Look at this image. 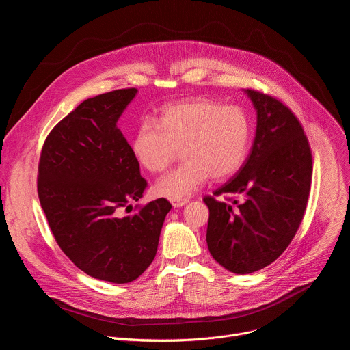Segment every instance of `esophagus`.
<instances>
[{"instance_id":"1","label":"esophagus","mask_w":350,"mask_h":350,"mask_svg":"<svg viewBox=\"0 0 350 350\" xmlns=\"http://www.w3.org/2000/svg\"><path fill=\"white\" fill-rule=\"evenodd\" d=\"M171 204L174 208H179L187 204V200H171Z\"/></svg>"}]
</instances>
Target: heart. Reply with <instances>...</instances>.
Instances as JSON below:
<instances>
[{
  "mask_svg": "<svg viewBox=\"0 0 350 350\" xmlns=\"http://www.w3.org/2000/svg\"><path fill=\"white\" fill-rule=\"evenodd\" d=\"M251 142V121L237 106L209 99H191L161 110L159 124L144 120L137 125L132 150L149 172L168 168L182 150L185 161L159 179L154 193L185 200L209 176L225 179L243 164Z\"/></svg>",
  "mask_w": 350,
  "mask_h": 350,
  "instance_id": "heart-1",
  "label": "heart"
}]
</instances>
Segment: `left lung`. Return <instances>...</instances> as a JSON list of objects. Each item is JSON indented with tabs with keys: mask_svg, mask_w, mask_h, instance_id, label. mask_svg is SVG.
Returning <instances> with one entry per match:
<instances>
[{
	"mask_svg": "<svg viewBox=\"0 0 350 350\" xmlns=\"http://www.w3.org/2000/svg\"><path fill=\"white\" fill-rule=\"evenodd\" d=\"M256 110L251 152L215 196H239L230 204L204 197L209 209L206 244L226 270L248 274L280 256L294 239L308 204L312 153L293 111L269 95L244 90Z\"/></svg>",
	"mask_w": 350,
	"mask_h": 350,
	"instance_id": "8db88e82",
	"label": "left lung"
}]
</instances>
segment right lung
<instances>
[{"label": "right lung", "instance_id": "right-lung-1", "mask_svg": "<svg viewBox=\"0 0 350 350\" xmlns=\"http://www.w3.org/2000/svg\"><path fill=\"white\" fill-rule=\"evenodd\" d=\"M136 88L90 98L48 135L38 165V198L62 251L98 280L125 284L153 262L172 205L157 198L121 217L146 180L117 122Z\"/></svg>", "mask_w": 350, "mask_h": 350}]
</instances>
